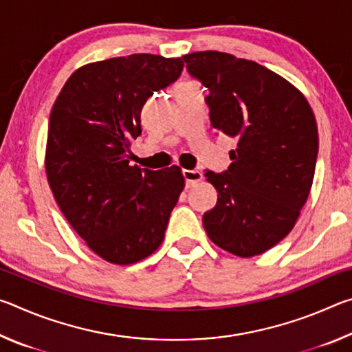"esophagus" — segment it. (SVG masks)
<instances>
[{
	"label": "esophagus",
	"instance_id": "esophagus-1",
	"mask_svg": "<svg viewBox=\"0 0 352 352\" xmlns=\"http://www.w3.org/2000/svg\"><path fill=\"white\" fill-rule=\"evenodd\" d=\"M183 177H184V183H186V188L194 186V184H197L204 175H201L200 170H189V169H183Z\"/></svg>",
	"mask_w": 352,
	"mask_h": 352
}]
</instances>
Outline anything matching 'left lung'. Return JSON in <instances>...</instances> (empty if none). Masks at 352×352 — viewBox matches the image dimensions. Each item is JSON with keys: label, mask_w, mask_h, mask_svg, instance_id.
Here are the masks:
<instances>
[{"label": "left lung", "mask_w": 352, "mask_h": 352, "mask_svg": "<svg viewBox=\"0 0 352 352\" xmlns=\"http://www.w3.org/2000/svg\"><path fill=\"white\" fill-rule=\"evenodd\" d=\"M188 74L210 94L212 127L236 138L228 169L206 170L217 204L204 214L210 239L250 258L287 236L305 206L318 155V130L306 98L262 65L226 52L183 56Z\"/></svg>", "instance_id": "8db88e82"}]
</instances>
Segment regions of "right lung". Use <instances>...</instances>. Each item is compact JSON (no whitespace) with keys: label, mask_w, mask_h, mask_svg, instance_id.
<instances>
[{"label":"right lung","mask_w":352,"mask_h":352,"mask_svg":"<svg viewBox=\"0 0 352 352\" xmlns=\"http://www.w3.org/2000/svg\"><path fill=\"white\" fill-rule=\"evenodd\" d=\"M182 71V58L153 54L90 63L71 74L52 107L47 182L76 233L113 264H133L160 247L184 188L177 166H130L142 105Z\"/></svg>","instance_id":"1"}]
</instances>
